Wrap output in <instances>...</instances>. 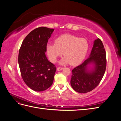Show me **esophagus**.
<instances>
[{
    "instance_id": "34e87169",
    "label": "esophagus",
    "mask_w": 121,
    "mask_h": 121,
    "mask_svg": "<svg viewBox=\"0 0 121 121\" xmlns=\"http://www.w3.org/2000/svg\"><path fill=\"white\" fill-rule=\"evenodd\" d=\"M64 68H61V67H58L57 68V71H61L62 70V69H63Z\"/></svg>"
}]
</instances>
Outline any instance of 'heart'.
Wrapping results in <instances>:
<instances>
[{"label":"heart","mask_w":121,"mask_h":121,"mask_svg":"<svg viewBox=\"0 0 121 121\" xmlns=\"http://www.w3.org/2000/svg\"><path fill=\"white\" fill-rule=\"evenodd\" d=\"M54 42L47 45V53L50 60L54 63L64 52L65 57L60 61L62 65L69 63L75 65L81 63L89 49V43L85 38L72 35L60 36L55 39Z\"/></svg>","instance_id":"1"}]
</instances>
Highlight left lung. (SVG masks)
Listing matches in <instances>:
<instances>
[{
	"label": "left lung",
	"mask_w": 121,
	"mask_h": 121,
	"mask_svg": "<svg viewBox=\"0 0 121 121\" xmlns=\"http://www.w3.org/2000/svg\"><path fill=\"white\" fill-rule=\"evenodd\" d=\"M93 65L90 68L89 65ZM107 65L105 50L100 39L94 40L89 57L72 70L71 85L78 93L90 92L98 85L104 75Z\"/></svg>",
	"instance_id": "obj_1"
}]
</instances>
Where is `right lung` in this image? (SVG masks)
<instances>
[{
    "label": "right lung",
    "instance_id": "add662e5",
    "mask_svg": "<svg viewBox=\"0 0 121 121\" xmlns=\"http://www.w3.org/2000/svg\"><path fill=\"white\" fill-rule=\"evenodd\" d=\"M53 31L44 27L34 29L25 37L19 50L18 63L22 77L35 91L47 89L53 82L56 69L45 55L47 44Z\"/></svg>",
    "mask_w": 121,
    "mask_h": 121
}]
</instances>
